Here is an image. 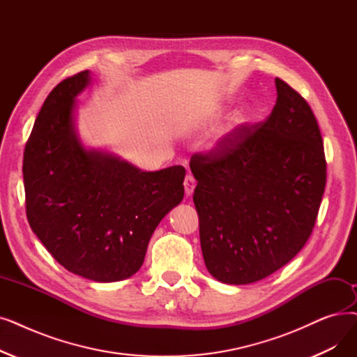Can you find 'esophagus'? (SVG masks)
I'll return each instance as SVG.
<instances>
[{
    "instance_id": "34e87169",
    "label": "esophagus",
    "mask_w": 357,
    "mask_h": 357,
    "mask_svg": "<svg viewBox=\"0 0 357 357\" xmlns=\"http://www.w3.org/2000/svg\"><path fill=\"white\" fill-rule=\"evenodd\" d=\"M195 185H197V181L192 175H187L185 176V181H183V188H185V194H187L188 197L192 195L194 190H195Z\"/></svg>"
}]
</instances>
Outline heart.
I'll use <instances>...</instances> for the list:
<instances>
[{
	"instance_id": "heart-1",
	"label": "heart",
	"mask_w": 357,
	"mask_h": 357,
	"mask_svg": "<svg viewBox=\"0 0 357 357\" xmlns=\"http://www.w3.org/2000/svg\"><path fill=\"white\" fill-rule=\"evenodd\" d=\"M250 121V116H248L246 114H243V112H241V114H238L235 118H234V121H231V127L234 128H238V127H242V126H245V123Z\"/></svg>"
}]
</instances>
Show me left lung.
I'll return each mask as SVG.
<instances>
[{
  "instance_id": "left-lung-1",
  "label": "left lung",
  "mask_w": 357,
  "mask_h": 357,
  "mask_svg": "<svg viewBox=\"0 0 357 357\" xmlns=\"http://www.w3.org/2000/svg\"><path fill=\"white\" fill-rule=\"evenodd\" d=\"M270 116L242 126L190 167L208 273L250 284L286 266L312 234L327 182L322 137L311 106L275 79Z\"/></svg>"
}]
</instances>
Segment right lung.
<instances>
[{
    "instance_id": "obj_1",
    "label": "right lung",
    "mask_w": 357,
    "mask_h": 357,
    "mask_svg": "<svg viewBox=\"0 0 357 357\" xmlns=\"http://www.w3.org/2000/svg\"><path fill=\"white\" fill-rule=\"evenodd\" d=\"M89 70L54 87L24 149L26 214L33 234L70 273L119 282L144 262L149 241L183 198V166L143 172L77 137L75 98Z\"/></svg>"
}]
</instances>
